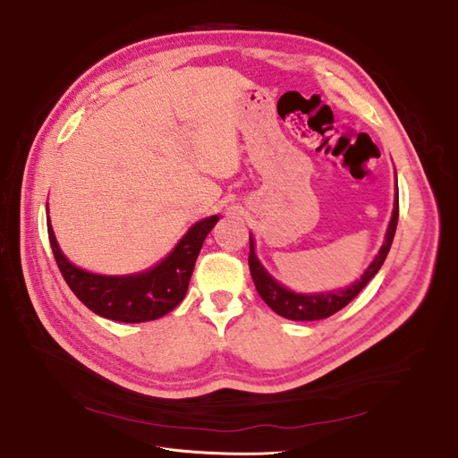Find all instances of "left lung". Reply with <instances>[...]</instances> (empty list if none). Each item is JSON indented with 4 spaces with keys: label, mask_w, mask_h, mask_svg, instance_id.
<instances>
[{
    "label": "left lung",
    "mask_w": 458,
    "mask_h": 458,
    "mask_svg": "<svg viewBox=\"0 0 458 458\" xmlns=\"http://www.w3.org/2000/svg\"><path fill=\"white\" fill-rule=\"evenodd\" d=\"M397 217H399V192H395V206H394V216L390 225H387L386 233V241L380 248L378 256L374 258V261L365 271V275L359 279L355 284L345 290H338V293H328V294H313V296H303L290 293L284 286L279 283H275L271 279V275L261 267V263L258 261L254 254V242L250 237V256H248V267H250V275L254 279L258 294L261 300L267 303V306L279 313L281 317L290 318V321H317V318H327L330 315H335L342 308L348 306V303L361 293V290L367 286V283L372 279L374 275L378 273L382 267V263L390 252L394 237H395V229H397Z\"/></svg>",
    "instance_id": "1"
}]
</instances>
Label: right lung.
Returning <instances> with one entry per match:
<instances>
[{"instance_id":"obj_1","label":"right lung","mask_w":458,"mask_h":458,"mask_svg":"<svg viewBox=\"0 0 458 458\" xmlns=\"http://www.w3.org/2000/svg\"><path fill=\"white\" fill-rule=\"evenodd\" d=\"M217 219L212 216L199 221L157 267L130 276H103L74 267L59 250L51 224L47 234L63 279L88 310L120 323H145L170 313L185 298L202 242Z\"/></svg>"}]
</instances>
